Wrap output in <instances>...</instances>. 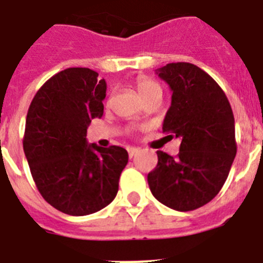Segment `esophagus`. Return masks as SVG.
<instances>
[{
    "label": "esophagus",
    "instance_id": "34e87169",
    "mask_svg": "<svg viewBox=\"0 0 263 263\" xmlns=\"http://www.w3.org/2000/svg\"><path fill=\"white\" fill-rule=\"evenodd\" d=\"M138 151H139V148H137V147H127V153H129V158L132 159V158H133V156H136L137 154H138Z\"/></svg>",
    "mask_w": 263,
    "mask_h": 263
}]
</instances>
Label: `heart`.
Listing matches in <instances>:
<instances>
[{
    "instance_id": "obj_1",
    "label": "heart",
    "mask_w": 263,
    "mask_h": 263,
    "mask_svg": "<svg viewBox=\"0 0 263 263\" xmlns=\"http://www.w3.org/2000/svg\"><path fill=\"white\" fill-rule=\"evenodd\" d=\"M136 88L143 100L146 98H148L150 95H153V93H161L160 86L155 81H153L150 78H146V77H139L137 79Z\"/></svg>"
}]
</instances>
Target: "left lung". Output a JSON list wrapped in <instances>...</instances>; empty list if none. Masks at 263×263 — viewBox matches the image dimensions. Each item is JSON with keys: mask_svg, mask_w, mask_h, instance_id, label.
<instances>
[{"mask_svg": "<svg viewBox=\"0 0 263 263\" xmlns=\"http://www.w3.org/2000/svg\"><path fill=\"white\" fill-rule=\"evenodd\" d=\"M156 74L172 90L163 133L181 144L175 158L156 151L158 165L147 175L148 186L170 209L196 210L220 192L236 156L232 108L220 86L196 65L172 62Z\"/></svg>", "mask_w": 263, "mask_h": 263, "instance_id": "left-lung-1", "label": "left lung"}]
</instances>
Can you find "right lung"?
<instances>
[{"instance_id": "obj_1", "label": "right lung", "mask_w": 263, "mask_h": 263, "mask_svg": "<svg viewBox=\"0 0 263 263\" xmlns=\"http://www.w3.org/2000/svg\"><path fill=\"white\" fill-rule=\"evenodd\" d=\"M88 67H69L33 96L23 150L43 198L67 215L102 210L115 199L127 164L120 146L98 147L86 139L91 120L102 117L107 83Z\"/></svg>"}]
</instances>
